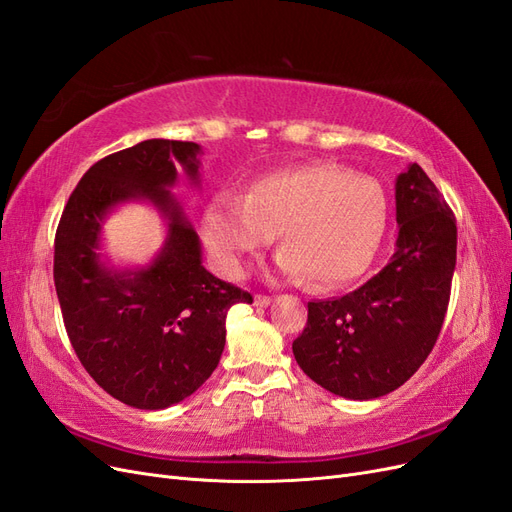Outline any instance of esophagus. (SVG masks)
<instances>
[{
  "mask_svg": "<svg viewBox=\"0 0 512 512\" xmlns=\"http://www.w3.org/2000/svg\"><path fill=\"white\" fill-rule=\"evenodd\" d=\"M271 297H269V294H256V297H254V305L256 307H269L271 305Z\"/></svg>",
  "mask_w": 512,
  "mask_h": 512,
  "instance_id": "esophagus-1",
  "label": "esophagus"
}]
</instances>
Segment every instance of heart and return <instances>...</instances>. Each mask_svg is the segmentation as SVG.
I'll return each mask as SVG.
<instances>
[{
  "label": "heart",
  "instance_id": "b5f03b06",
  "mask_svg": "<svg viewBox=\"0 0 512 512\" xmlns=\"http://www.w3.org/2000/svg\"><path fill=\"white\" fill-rule=\"evenodd\" d=\"M203 228L228 275H239L277 232L282 271L327 290L356 280L376 258L386 198L378 181L342 166H297L260 177L243 200L218 196Z\"/></svg>",
  "mask_w": 512,
  "mask_h": 512
}]
</instances>
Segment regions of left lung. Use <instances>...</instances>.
Returning a JSON list of instances; mask_svg holds the SVG:
<instances>
[{"instance_id":"8db88e82","label":"left lung","mask_w":512,"mask_h":512,"mask_svg":"<svg viewBox=\"0 0 512 512\" xmlns=\"http://www.w3.org/2000/svg\"><path fill=\"white\" fill-rule=\"evenodd\" d=\"M397 252L361 288L307 303L294 359L322 389L376 399L399 389L436 346L451 299L457 224L418 164L395 183Z\"/></svg>"}]
</instances>
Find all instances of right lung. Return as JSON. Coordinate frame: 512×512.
I'll use <instances>...</instances> for the list:
<instances>
[{
    "label": "right lung",
    "mask_w": 512,
    "mask_h": 512,
    "mask_svg": "<svg viewBox=\"0 0 512 512\" xmlns=\"http://www.w3.org/2000/svg\"><path fill=\"white\" fill-rule=\"evenodd\" d=\"M196 143L151 138L102 158L68 198L55 235L53 277L70 344L102 389L132 408L179 404L218 367L226 314L252 294L211 275L200 241L170 185L177 166L198 183ZM126 199H149L169 220L163 252L149 268L102 266L105 215Z\"/></svg>",
    "instance_id": "1"
}]
</instances>
